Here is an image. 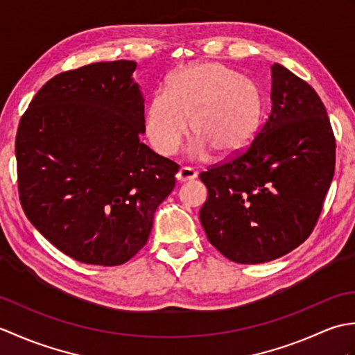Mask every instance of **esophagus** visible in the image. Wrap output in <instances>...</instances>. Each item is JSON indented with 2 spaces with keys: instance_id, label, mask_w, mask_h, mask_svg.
<instances>
[{
  "instance_id": "34e87169",
  "label": "esophagus",
  "mask_w": 355,
  "mask_h": 355,
  "mask_svg": "<svg viewBox=\"0 0 355 355\" xmlns=\"http://www.w3.org/2000/svg\"><path fill=\"white\" fill-rule=\"evenodd\" d=\"M197 175H198V172L193 168H189V166H183V168H180V171L175 173V177L180 183L191 182V180L197 178Z\"/></svg>"
}]
</instances>
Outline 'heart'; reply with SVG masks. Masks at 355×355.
Wrapping results in <instances>:
<instances>
[{
	"mask_svg": "<svg viewBox=\"0 0 355 355\" xmlns=\"http://www.w3.org/2000/svg\"><path fill=\"white\" fill-rule=\"evenodd\" d=\"M261 112V93L252 79L218 62L193 64L173 73L168 89L150 96L145 134L157 153L173 155L191 128L198 137L195 157H206L210 149L232 155L252 140Z\"/></svg>",
	"mask_w": 355,
	"mask_h": 355,
	"instance_id": "obj_1",
	"label": "heart"
}]
</instances>
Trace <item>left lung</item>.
Listing matches in <instances>:
<instances>
[{
    "instance_id": "8db88e82",
    "label": "left lung",
    "mask_w": 355,
    "mask_h": 355,
    "mask_svg": "<svg viewBox=\"0 0 355 355\" xmlns=\"http://www.w3.org/2000/svg\"><path fill=\"white\" fill-rule=\"evenodd\" d=\"M271 111L243 153L200 173L209 243L238 263L281 258L311 235L333 182L336 137L311 85L271 65Z\"/></svg>"
}]
</instances>
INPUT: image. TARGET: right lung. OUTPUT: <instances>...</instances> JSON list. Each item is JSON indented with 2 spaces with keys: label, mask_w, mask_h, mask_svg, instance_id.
<instances>
[{
  "label": "right lung",
  "mask_w": 355,
  "mask_h": 355,
  "mask_svg": "<svg viewBox=\"0 0 355 355\" xmlns=\"http://www.w3.org/2000/svg\"><path fill=\"white\" fill-rule=\"evenodd\" d=\"M135 67L112 61L59 73L19 120L22 210L82 263L112 267L137 254L175 186L180 166L140 141L145 101L131 76Z\"/></svg>",
  "instance_id": "right-lung-1"
}]
</instances>
